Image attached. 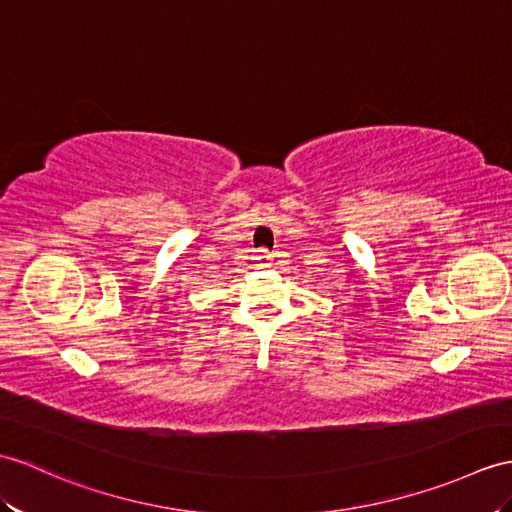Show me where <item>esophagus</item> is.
I'll use <instances>...</instances> for the list:
<instances>
[{
	"mask_svg": "<svg viewBox=\"0 0 512 512\" xmlns=\"http://www.w3.org/2000/svg\"><path fill=\"white\" fill-rule=\"evenodd\" d=\"M270 259H272V255L268 253V251H257L255 253V257H253V261L257 266H266V264H270Z\"/></svg>",
	"mask_w": 512,
	"mask_h": 512,
	"instance_id": "1",
	"label": "esophagus"
}]
</instances>
